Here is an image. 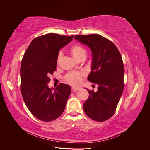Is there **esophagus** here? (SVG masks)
Listing matches in <instances>:
<instances>
[{
  "label": "esophagus",
  "mask_w": 150,
  "mask_h": 150,
  "mask_svg": "<svg viewBox=\"0 0 150 150\" xmlns=\"http://www.w3.org/2000/svg\"><path fill=\"white\" fill-rule=\"evenodd\" d=\"M81 89L80 87H76V86H72V91H78Z\"/></svg>",
  "instance_id": "obj_1"
}]
</instances>
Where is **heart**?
<instances>
[{
  "mask_svg": "<svg viewBox=\"0 0 150 150\" xmlns=\"http://www.w3.org/2000/svg\"><path fill=\"white\" fill-rule=\"evenodd\" d=\"M70 53L75 59L77 61H79L83 57H86V49L81 46L80 45L75 44L71 46L70 48ZM61 57V54L59 53L58 54L57 59V62L59 63L60 61V59ZM84 76V73L83 72H71L68 73L65 79L67 83H69L71 84L77 85L79 84L81 81V78Z\"/></svg>",
  "mask_w": 150,
  "mask_h": 150,
  "instance_id": "obj_1",
  "label": "heart"
}]
</instances>
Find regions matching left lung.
Listing matches in <instances>:
<instances>
[{
  "mask_svg": "<svg viewBox=\"0 0 150 150\" xmlns=\"http://www.w3.org/2000/svg\"><path fill=\"white\" fill-rule=\"evenodd\" d=\"M74 39L91 51L90 82L98 85L94 92L86 88L89 98L83 109L91 119L104 121L115 114L124 89V66L121 54L110 40L99 34L77 35Z\"/></svg>",
  "mask_w": 150,
  "mask_h": 150,
  "instance_id": "left-lung-1",
  "label": "left lung"
}]
</instances>
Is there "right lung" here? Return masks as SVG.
Here are the masks:
<instances>
[{"instance_id":"1","label":"right lung","mask_w":150,"mask_h":150,"mask_svg":"<svg viewBox=\"0 0 150 150\" xmlns=\"http://www.w3.org/2000/svg\"><path fill=\"white\" fill-rule=\"evenodd\" d=\"M74 35L50 33L33 40L22 58L21 91L26 106L34 116L51 121L64 111L71 94L70 86L60 84L49 88V76L56 70L59 50L69 44Z\"/></svg>"}]
</instances>
